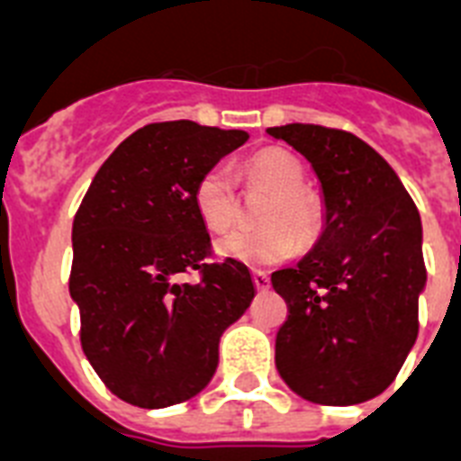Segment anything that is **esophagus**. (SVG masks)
I'll use <instances>...</instances> for the list:
<instances>
[{"mask_svg": "<svg viewBox=\"0 0 461 461\" xmlns=\"http://www.w3.org/2000/svg\"><path fill=\"white\" fill-rule=\"evenodd\" d=\"M252 277H254V285H257L258 292H266L268 287H271V277L266 276L264 271H254Z\"/></svg>", "mask_w": 461, "mask_h": 461, "instance_id": "1", "label": "esophagus"}]
</instances>
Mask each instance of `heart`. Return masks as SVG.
Wrapping results in <instances>:
<instances>
[{"instance_id": "heart-1", "label": "heart", "mask_w": 461, "mask_h": 461, "mask_svg": "<svg viewBox=\"0 0 461 461\" xmlns=\"http://www.w3.org/2000/svg\"><path fill=\"white\" fill-rule=\"evenodd\" d=\"M247 184L271 190L258 228H240L216 242V252L247 266H273L292 257L299 245L313 242L325 221L318 193L303 185L302 162L283 148H266L242 167ZM193 204L209 230L221 233L238 216V181L223 162L207 167L193 185Z\"/></svg>"}]
</instances>
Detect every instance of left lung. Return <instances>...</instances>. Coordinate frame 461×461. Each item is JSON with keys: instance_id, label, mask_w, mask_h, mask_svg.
Instances as JSON below:
<instances>
[{"instance_id": "left-lung-1", "label": "left lung", "mask_w": 461, "mask_h": 461, "mask_svg": "<svg viewBox=\"0 0 461 461\" xmlns=\"http://www.w3.org/2000/svg\"><path fill=\"white\" fill-rule=\"evenodd\" d=\"M268 134L311 162L325 197L321 240L294 268L271 276L287 302L277 372L311 402L370 401L401 372L420 332V212L389 162L358 136L321 124Z\"/></svg>"}]
</instances>
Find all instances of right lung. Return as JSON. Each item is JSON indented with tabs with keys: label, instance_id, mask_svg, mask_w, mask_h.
<instances>
[{
	"label": "right lung",
	"instance_id": "obj_1",
	"mask_svg": "<svg viewBox=\"0 0 461 461\" xmlns=\"http://www.w3.org/2000/svg\"><path fill=\"white\" fill-rule=\"evenodd\" d=\"M249 139L240 129L155 122L103 162L72 221L70 296L79 341L124 402L167 408L204 389L219 339L254 299L245 264H212L193 204L207 167ZM197 270V284L180 276Z\"/></svg>",
	"mask_w": 461,
	"mask_h": 461
}]
</instances>
